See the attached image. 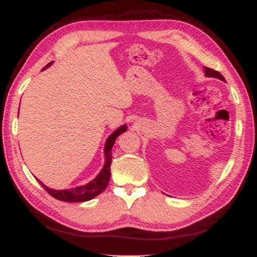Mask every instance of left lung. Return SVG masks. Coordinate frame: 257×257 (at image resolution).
Masks as SVG:
<instances>
[{
	"mask_svg": "<svg viewBox=\"0 0 257 257\" xmlns=\"http://www.w3.org/2000/svg\"><path fill=\"white\" fill-rule=\"evenodd\" d=\"M205 75L207 77H215V78H218V79H220L222 81H226L225 78H224V76H222L220 72H218L217 70L211 69V68H207V67H205Z\"/></svg>",
	"mask_w": 257,
	"mask_h": 257,
	"instance_id": "8db88e82",
	"label": "left lung"
}]
</instances>
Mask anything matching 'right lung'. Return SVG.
<instances>
[{"label":"right lung","instance_id":"right-lung-1","mask_svg":"<svg viewBox=\"0 0 257 257\" xmlns=\"http://www.w3.org/2000/svg\"><path fill=\"white\" fill-rule=\"evenodd\" d=\"M50 65H52V61L49 62V64H48L42 70L48 68ZM126 128H127L126 125H123V126L118 127L115 132H113L109 135L107 141L105 143L104 151H105L106 161L104 164V168L101 169V171L98 173V176L96 177L94 180H91L89 183H87V185L68 189V190H55V189L48 188L47 186L43 185V183L40 180H38V179L37 180L43 187V189H45L50 196L56 198L57 200L67 201V202H83V201H88L90 199H93V198H95L96 196H98L99 193L103 192L108 185L109 179H110V163H112V148L116 141V139H117L123 132H126Z\"/></svg>","mask_w":257,"mask_h":257}]
</instances>
